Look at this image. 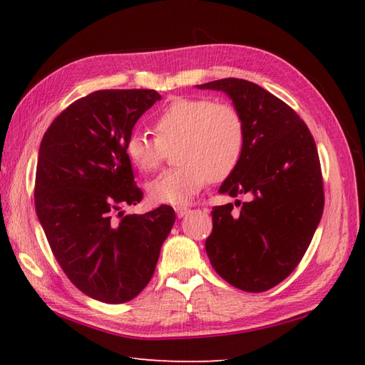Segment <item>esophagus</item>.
Listing matches in <instances>:
<instances>
[{
    "instance_id": "obj_1",
    "label": "esophagus",
    "mask_w": 365,
    "mask_h": 365,
    "mask_svg": "<svg viewBox=\"0 0 365 365\" xmlns=\"http://www.w3.org/2000/svg\"><path fill=\"white\" fill-rule=\"evenodd\" d=\"M190 212L191 210H190V208H187V207H177L175 208V213H177L178 218H183V216H187Z\"/></svg>"
}]
</instances>
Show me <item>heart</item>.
Returning a JSON list of instances; mask_svg holds the SVG:
<instances>
[{
    "instance_id": "heart-1",
    "label": "heart",
    "mask_w": 365,
    "mask_h": 365,
    "mask_svg": "<svg viewBox=\"0 0 365 365\" xmlns=\"http://www.w3.org/2000/svg\"><path fill=\"white\" fill-rule=\"evenodd\" d=\"M153 133H131L125 153L138 170L153 173L166 153L175 168L147 185L153 204L188 205L208 180L221 182L237 169L245 150V123L229 103L175 98L155 115Z\"/></svg>"
}]
</instances>
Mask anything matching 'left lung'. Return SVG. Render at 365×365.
I'll return each mask as SVG.
<instances>
[{"instance_id":"left-lung-1","label":"left lung","mask_w":365,"mask_h":365,"mask_svg":"<svg viewBox=\"0 0 365 365\" xmlns=\"http://www.w3.org/2000/svg\"><path fill=\"white\" fill-rule=\"evenodd\" d=\"M196 88L224 92L245 123L243 157L220 192L247 200L237 213L232 204L213 207L207 255L230 285L269 290L297 268L322 220L315 141L299 115L259 84L224 78Z\"/></svg>"}]
</instances>
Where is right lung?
<instances>
[{
  "instance_id": "right-lung-1",
  "label": "right lung",
  "mask_w": 365,
  "mask_h": 365,
  "mask_svg": "<svg viewBox=\"0 0 365 365\" xmlns=\"http://www.w3.org/2000/svg\"><path fill=\"white\" fill-rule=\"evenodd\" d=\"M158 100L152 89L92 92L53 120L38 147L34 199L45 237L72 284L108 304L133 299L149 284L175 221L169 205L120 212L143 199L125 143Z\"/></svg>"
}]
</instances>
